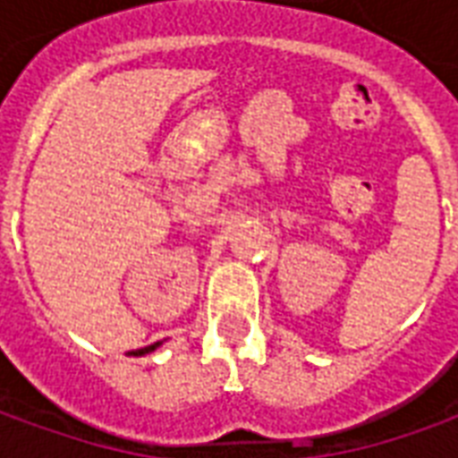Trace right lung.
Listing matches in <instances>:
<instances>
[{
    "mask_svg": "<svg viewBox=\"0 0 458 458\" xmlns=\"http://www.w3.org/2000/svg\"><path fill=\"white\" fill-rule=\"evenodd\" d=\"M159 345H161V341H157V344L144 345V348H137V351H130V355H147V353H151V351H157Z\"/></svg>",
    "mask_w": 458,
    "mask_h": 458,
    "instance_id": "1",
    "label": "right lung"
}]
</instances>
